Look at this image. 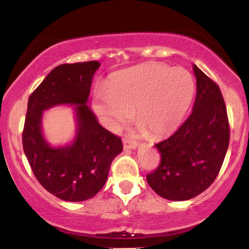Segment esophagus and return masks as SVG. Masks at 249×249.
I'll return each instance as SVG.
<instances>
[{
	"label": "esophagus",
	"mask_w": 249,
	"mask_h": 249,
	"mask_svg": "<svg viewBox=\"0 0 249 249\" xmlns=\"http://www.w3.org/2000/svg\"><path fill=\"white\" fill-rule=\"evenodd\" d=\"M123 144H124L125 150H134V148H137V146H138V144L136 142H130L128 139H124Z\"/></svg>",
	"instance_id": "esophagus-1"
}]
</instances>
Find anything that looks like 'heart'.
Returning a JSON list of instances; mask_svg holds the SVG:
<instances>
[{
    "label": "heart",
    "mask_w": 249,
    "mask_h": 249,
    "mask_svg": "<svg viewBox=\"0 0 249 249\" xmlns=\"http://www.w3.org/2000/svg\"><path fill=\"white\" fill-rule=\"evenodd\" d=\"M196 84L182 68L150 62L116 73L108 89L96 92L95 108L111 127L130 121L152 138H160L181 124L192 104Z\"/></svg>",
    "instance_id": "1"
}]
</instances>
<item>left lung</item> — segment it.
Returning <instances> with one entry per match:
<instances>
[{"label": "left lung", "mask_w": 249, "mask_h": 249, "mask_svg": "<svg viewBox=\"0 0 249 249\" xmlns=\"http://www.w3.org/2000/svg\"><path fill=\"white\" fill-rule=\"evenodd\" d=\"M196 96L193 110L172 136L154 146L160 162L146 176L158 196L174 201L192 199L213 184L230 144V124L221 91L193 65Z\"/></svg>", "instance_id": "8db88e82"}]
</instances>
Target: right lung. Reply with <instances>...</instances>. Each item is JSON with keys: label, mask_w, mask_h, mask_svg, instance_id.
Returning a JSON list of instances; mask_svg holds the SVG:
<instances>
[{"label": "right lung", "mask_w": 249, "mask_h": 249, "mask_svg": "<svg viewBox=\"0 0 249 249\" xmlns=\"http://www.w3.org/2000/svg\"><path fill=\"white\" fill-rule=\"evenodd\" d=\"M97 61L56 67L28 101L23 150L36 179L65 201H84L104 186L111 162L123 151L122 139L97 122L88 107ZM75 105L76 137L72 144L53 148L41 134L42 111L56 105Z\"/></svg>", "instance_id": "right-lung-1"}]
</instances>
